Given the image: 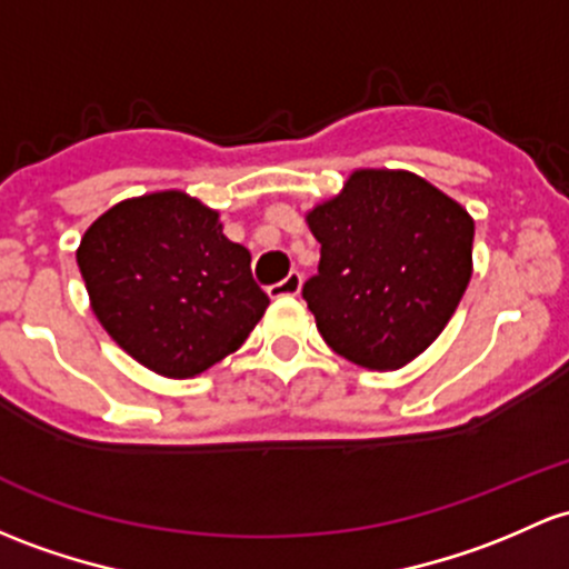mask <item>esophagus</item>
<instances>
[{
  "instance_id": "1",
  "label": "esophagus",
  "mask_w": 569,
  "mask_h": 569,
  "mask_svg": "<svg viewBox=\"0 0 569 569\" xmlns=\"http://www.w3.org/2000/svg\"><path fill=\"white\" fill-rule=\"evenodd\" d=\"M300 286H302V274L300 272H289L280 283L269 286V297H295L300 295Z\"/></svg>"
}]
</instances>
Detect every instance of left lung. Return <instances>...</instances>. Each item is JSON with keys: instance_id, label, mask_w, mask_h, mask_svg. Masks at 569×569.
<instances>
[{"instance_id": "left-lung-1", "label": "left lung", "mask_w": 569, "mask_h": 569, "mask_svg": "<svg viewBox=\"0 0 569 569\" xmlns=\"http://www.w3.org/2000/svg\"><path fill=\"white\" fill-rule=\"evenodd\" d=\"M321 244L302 297L332 351L395 370L426 351L471 278L475 220L409 171H355L308 214Z\"/></svg>"}]
</instances>
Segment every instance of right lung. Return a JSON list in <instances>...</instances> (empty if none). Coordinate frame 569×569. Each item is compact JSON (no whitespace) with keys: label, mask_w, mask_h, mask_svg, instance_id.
I'll return each mask as SVG.
<instances>
[{"label":"right lung","mask_w":569,"mask_h":569,"mask_svg":"<svg viewBox=\"0 0 569 569\" xmlns=\"http://www.w3.org/2000/svg\"><path fill=\"white\" fill-rule=\"evenodd\" d=\"M94 316L141 365L190 379L244 343L269 297L218 212L179 190L122 201L81 239Z\"/></svg>","instance_id":"obj_1"}]
</instances>
